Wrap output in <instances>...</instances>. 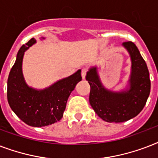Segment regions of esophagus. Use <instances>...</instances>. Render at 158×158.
Instances as JSON below:
<instances>
[{"instance_id":"1","label":"esophagus","mask_w":158,"mask_h":158,"mask_svg":"<svg viewBox=\"0 0 158 158\" xmlns=\"http://www.w3.org/2000/svg\"><path fill=\"white\" fill-rule=\"evenodd\" d=\"M87 72H88V69H87V68H83V69H81V75L83 79H85Z\"/></svg>"}]
</instances>
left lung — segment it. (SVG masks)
I'll list each match as a JSON object with an SVG mask.
<instances>
[{"label":"left lung","mask_w":158,"mask_h":158,"mask_svg":"<svg viewBox=\"0 0 158 158\" xmlns=\"http://www.w3.org/2000/svg\"><path fill=\"white\" fill-rule=\"evenodd\" d=\"M123 46L130 52L132 61L130 90L118 94L106 90L96 68L90 69L85 77L90 84V105L99 117L107 122H124L136 116L144 107L150 94L149 72L139 51L130 41L124 42Z\"/></svg>","instance_id":"8db88e82"}]
</instances>
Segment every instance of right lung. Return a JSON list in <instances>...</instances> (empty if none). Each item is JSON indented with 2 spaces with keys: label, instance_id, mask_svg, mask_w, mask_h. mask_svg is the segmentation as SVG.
<instances>
[{
  "label": "right lung",
  "instance_id": "obj_1",
  "mask_svg": "<svg viewBox=\"0 0 158 158\" xmlns=\"http://www.w3.org/2000/svg\"><path fill=\"white\" fill-rule=\"evenodd\" d=\"M35 43V39L31 38L19 51L7 80V99L12 110L22 121L33 127H42L61 119L68 98L82 77L81 70H78L42 91L28 87L22 74V60L24 52Z\"/></svg>",
  "mask_w": 158,
  "mask_h": 158
}]
</instances>
